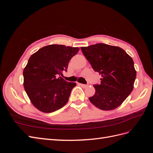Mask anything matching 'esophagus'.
Returning a JSON list of instances; mask_svg holds the SVG:
<instances>
[{"label": "esophagus", "mask_w": 153, "mask_h": 153, "mask_svg": "<svg viewBox=\"0 0 153 153\" xmlns=\"http://www.w3.org/2000/svg\"><path fill=\"white\" fill-rule=\"evenodd\" d=\"M78 85H80L83 88H86L88 85H85V84H78Z\"/></svg>", "instance_id": "1"}]
</instances>
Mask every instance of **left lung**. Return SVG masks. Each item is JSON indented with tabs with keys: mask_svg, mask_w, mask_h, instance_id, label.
<instances>
[{
	"mask_svg": "<svg viewBox=\"0 0 153 153\" xmlns=\"http://www.w3.org/2000/svg\"><path fill=\"white\" fill-rule=\"evenodd\" d=\"M80 48L92 69L102 76L100 84L94 85L96 92L89 101L101 110L116 108L133 89L137 73L132 58L121 48L104 43Z\"/></svg>",
	"mask_w": 153,
	"mask_h": 153,
	"instance_id": "left-lung-1",
	"label": "left lung"
}]
</instances>
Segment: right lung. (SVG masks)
<instances>
[{
    "label": "right lung",
    "mask_w": 153,
    "mask_h": 153,
    "mask_svg": "<svg viewBox=\"0 0 153 153\" xmlns=\"http://www.w3.org/2000/svg\"><path fill=\"white\" fill-rule=\"evenodd\" d=\"M79 48L50 45L32 54L24 69V86L36 108L53 112L65 105L76 83L66 82L61 76L67 71L68 63Z\"/></svg>",
    "instance_id": "add662e5"
}]
</instances>
